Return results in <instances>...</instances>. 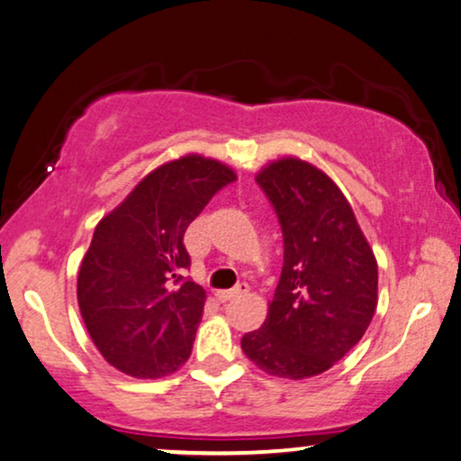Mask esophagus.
I'll return each mask as SVG.
<instances>
[{
	"instance_id": "esophagus-1",
	"label": "esophagus",
	"mask_w": 461,
	"mask_h": 461,
	"mask_svg": "<svg viewBox=\"0 0 461 461\" xmlns=\"http://www.w3.org/2000/svg\"><path fill=\"white\" fill-rule=\"evenodd\" d=\"M247 291H249V283H238L234 289L217 291V298H219L221 302H227V300H231V298H238V295L247 294Z\"/></svg>"
}]
</instances>
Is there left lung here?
I'll list each match as a JSON object with an SVG mask.
<instances>
[{
    "label": "left lung",
    "mask_w": 461,
    "mask_h": 461,
    "mask_svg": "<svg viewBox=\"0 0 461 461\" xmlns=\"http://www.w3.org/2000/svg\"><path fill=\"white\" fill-rule=\"evenodd\" d=\"M258 185L278 217L285 253L267 319L242 336V351L267 375H321L357 345L375 317V253L347 197L311 163H270Z\"/></svg>",
    "instance_id": "obj_1"
}]
</instances>
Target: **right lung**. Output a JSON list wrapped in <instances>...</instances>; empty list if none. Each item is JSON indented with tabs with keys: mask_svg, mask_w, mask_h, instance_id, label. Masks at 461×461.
<instances>
[{
	"mask_svg": "<svg viewBox=\"0 0 461 461\" xmlns=\"http://www.w3.org/2000/svg\"><path fill=\"white\" fill-rule=\"evenodd\" d=\"M234 180L223 163L187 155L150 172L95 227L78 272V306L116 370L155 378L189 359L206 291L185 276L191 258L183 238Z\"/></svg>",
	"mask_w": 461,
	"mask_h": 461,
	"instance_id": "right-lung-1",
	"label": "right lung"
}]
</instances>
